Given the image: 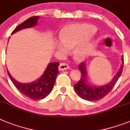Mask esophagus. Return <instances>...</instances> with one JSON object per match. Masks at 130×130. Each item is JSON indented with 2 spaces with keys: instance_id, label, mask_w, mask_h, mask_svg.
I'll use <instances>...</instances> for the list:
<instances>
[{
  "instance_id": "esophagus-1",
  "label": "esophagus",
  "mask_w": 130,
  "mask_h": 130,
  "mask_svg": "<svg viewBox=\"0 0 130 130\" xmlns=\"http://www.w3.org/2000/svg\"><path fill=\"white\" fill-rule=\"evenodd\" d=\"M69 68V66L68 65V64L65 63H61L59 65V71H65Z\"/></svg>"
}]
</instances>
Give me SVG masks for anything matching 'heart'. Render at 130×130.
Instances as JSON below:
<instances>
[{
    "mask_svg": "<svg viewBox=\"0 0 130 130\" xmlns=\"http://www.w3.org/2000/svg\"><path fill=\"white\" fill-rule=\"evenodd\" d=\"M96 28L87 23H74L66 26L61 31L60 42L56 43V48L66 52L73 48V55L78 61H82L93 52L95 46L93 34Z\"/></svg>",
    "mask_w": 130,
    "mask_h": 130,
    "instance_id": "heart-1",
    "label": "heart"
}]
</instances>
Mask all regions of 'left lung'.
<instances>
[{"label": "left lung", "mask_w": 130, "mask_h": 130, "mask_svg": "<svg viewBox=\"0 0 130 130\" xmlns=\"http://www.w3.org/2000/svg\"><path fill=\"white\" fill-rule=\"evenodd\" d=\"M122 63L120 65L119 71L117 74L114 76L112 80L109 84L101 86H95L88 83L87 80L86 65L85 63L82 62L78 66L79 70L81 72V78L78 82L74 85V88L79 96L87 101H97L102 99L107 95L110 90H112L114 86L117 83V81L121 75L124 67V58L122 57Z\"/></svg>", "instance_id": "left-lung-1"}]
</instances>
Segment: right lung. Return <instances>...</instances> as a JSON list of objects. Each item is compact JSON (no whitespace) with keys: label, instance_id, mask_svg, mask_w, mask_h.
I'll use <instances>...</instances> for the list:
<instances>
[{"label":"right lung","instance_id":"add662e5","mask_svg":"<svg viewBox=\"0 0 130 130\" xmlns=\"http://www.w3.org/2000/svg\"><path fill=\"white\" fill-rule=\"evenodd\" d=\"M39 16H34L29 18L17 27L12 34L15 33L21 29L35 27L37 25ZM59 62L50 63L46 67L44 73L40 78L35 82L29 84L21 83L13 78L7 71L9 77L13 84L22 94L33 100H40L46 98L52 90L56 78L58 74Z\"/></svg>","mask_w":130,"mask_h":130}]
</instances>
